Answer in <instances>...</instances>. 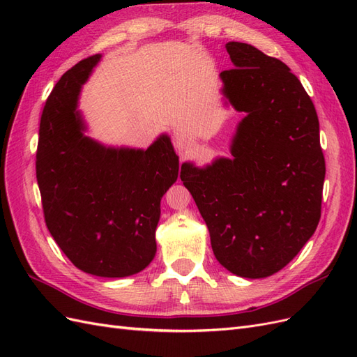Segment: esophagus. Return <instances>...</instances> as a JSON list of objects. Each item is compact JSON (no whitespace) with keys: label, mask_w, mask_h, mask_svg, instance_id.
I'll list each match as a JSON object with an SVG mask.
<instances>
[{"label":"esophagus","mask_w":357,"mask_h":357,"mask_svg":"<svg viewBox=\"0 0 357 357\" xmlns=\"http://www.w3.org/2000/svg\"><path fill=\"white\" fill-rule=\"evenodd\" d=\"M176 146H177V149H178V150H181V152H183V150H186V149H188L189 143L186 142V138L177 137V138H176Z\"/></svg>","instance_id":"34e87169"}]
</instances>
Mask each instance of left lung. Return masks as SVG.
Returning a JSON list of instances; mask_svg holds the SVG:
<instances>
[{
    "instance_id": "8db88e82",
    "label": "left lung",
    "mask_w": 357,
    "mask_h": 357,
    "mask_svg": "<svg viewBox=\"0 0 357 357\" xmlns=\"http://www.w3.org/2000/svg\"><path fill=\"white\" fill-rule=\"evenodd\" d=\"M234 67L223 93L244 112L232 159L207 168L183 164L180 178L210 231L218 261L245 278L283 269L314 234L325 156L319 117L304 86L277 58L247 43L226 45Z\"/></svg>"
}]
</instances>
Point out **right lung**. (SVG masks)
<instances>
[{
  "label": "right lung",
  "mask_w": 357,
  "mask_h": 357,
  "mask_svg": "<svg viewBox=\"0 0 357 357\" xmlns=\"http://www.w3.org/2000/svg\"><path fill=\"white\" fill-rule=\"evenodd\" d=\"M100 58L75 63L47 96L36 172L47 229L74 266L128 277L155 257L160 198L177 180L178 158L167 135L147 150L107 149L83 135L75 107Z\"/></svg>",
  "instance_id": "right-lung-1"
}]
</instances>
